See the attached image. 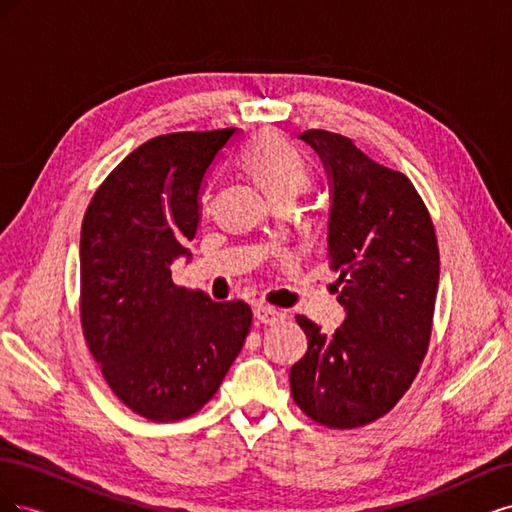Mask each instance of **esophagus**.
I'll return each instance as SVG.
<instances>
[{
	"label": "esophagus",
	"mask_w": 512,
	"mask_h": 512,
	"mask_svg": "<svg viewBox=\"0 0 512 512\" xmlns=\"http://www.w3.org/2000/svg\"><path fill=\"white\" fill-rule=\"evenodd\" d=\"M254 318L258 320V322H262V324H280V322H284L286 320V314L284 312H280V309H275V307H267V305H256L254 307Z\"/></svg>",
	"instance_id": "obj_1"
}]
</instances>
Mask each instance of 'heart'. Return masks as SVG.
I'll return each mask as SVG.
<instances>
[{"instance_id":"heart-1","label":"heart","mask_w":512,"mask_h":512,"mask_svg":"<svg viewBox=\"0 0 512 512\" xmlns=\"http://www.w3.org/2000/svg\"><path fill=\"white\" fill-rule=\"evenodd\" d=\"M241 164L260 188L273 198V203L292 200L312 183V168H309L303 153L277 132L258 134L245 147ZM209 207L211 192L205 190L200 194V209L209 211Z\"/></svg>"}]
</instances>
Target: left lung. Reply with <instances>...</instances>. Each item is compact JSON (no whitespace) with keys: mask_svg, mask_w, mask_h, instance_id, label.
<instances>
[{"mask_svg":"<svg viewBox=\"0 0 512 512\" xmlns=\"http://www.w3.org/2000/svg\"><path fill=\"white\" fill-rule=\"evenodd\" d=\"M331 179L329 267L346 320L333 335L297 316L307 352L290 369L305 416L331 429L378 421L406 395L427 354L440 280L431 215L414 183L352 138L305 130Z\"/></svg>","mask_w":512,"mask_h":512,"instance_id":"1","label":"left lung"}]
</instances>
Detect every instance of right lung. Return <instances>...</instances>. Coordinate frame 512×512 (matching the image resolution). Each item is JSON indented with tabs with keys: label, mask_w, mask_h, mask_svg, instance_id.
<instances>
[{
	"label": "right lung",
	"mask_w": 512,
	"mask_h": 512,
	"mask_svg": "<svg viewBox=\"0 0 512 512\" xmlns=\"http://www.w3.org/2000/svg\"><path fill=\"white\" fill-rule=\"evenodd\" d=\"M232 134L151 138L111 170L83 218V337L121 404L156 423L203 408L250 333V305L215 303L170 275L196 235L207 168Z\"/></svg>",
	"instance_id": "1"
}]
</instances>
